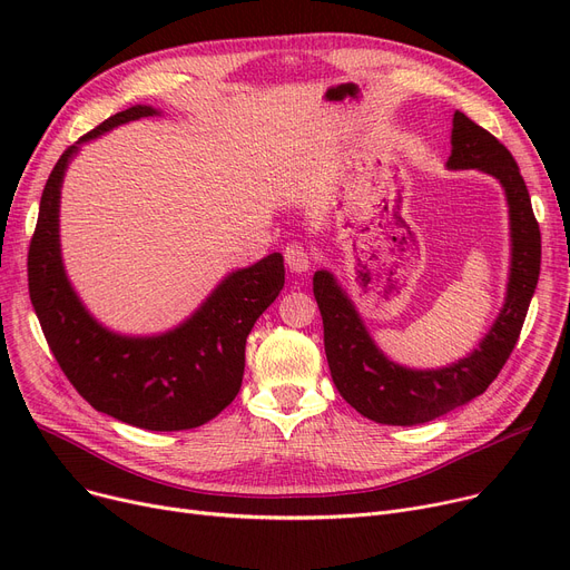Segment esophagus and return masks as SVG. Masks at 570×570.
Segmentation results:
<instances>
[{"mask_svg":"<svg viewBox=\"0 0 570 570\" xmlns=\"http://www.w3.org/2000/svg\"><path fill=\"white\" fill-rule=\"evenodd\" d=\"M284 258H286V265L291 267V273H297V275L307 273L312 267V256L303 245H288L284 252Z\"/></svg>","mask_w":570,"mask_h":570,"instance_id":"34e87169","label":"esophagus"}]
</instances>
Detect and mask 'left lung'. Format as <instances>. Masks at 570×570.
Returning <instances> with one entry per match:
<instances>
[{"mask_svg":"<svg viewBox=\"0 0 570 570\" xmlns=\"http://www.w3.org/2000/svg\"><path fill=\"white\" fill-rule=\"evenodd\" d=\"M451 170H483L499 179L511 226V269L505 297L488 335L458 363L411 370L393 363L367 333L346 291L333 273H314V297L323 316V344L340 395L381 425H421L483 395L513 353L541 273V230L513 155L483 127L453 115Z\"/></svg>","mask_w":570,"mask_h":570,"instance_id":"1","label":"left lung"}]
</instances>
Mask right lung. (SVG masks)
Returning a JSON list of instances; mask_svg holds the SVG:
<instances>
[{
    "label": "right lung",
    "instance_id": "1",
    "mask_svg": "<svg viewBox=\"0 0 570 570\" xmlns=\"http://www.w3.org/2000/svg\"><path fill=\"white\" fill-rule=\"evenodd\" d=\"M153 115V106H131L65 149L43 187L27 279L48 346L80 397L127 425L177 432L205 425L235 400L247 337L284 288V256L275 252L226 275L185 323L161 335L112 333L85 309L59 247L65 173L82 142Z\"/></svg>",
    "mask_w": 570,
    "mask_h": 570
}]
</instances>
